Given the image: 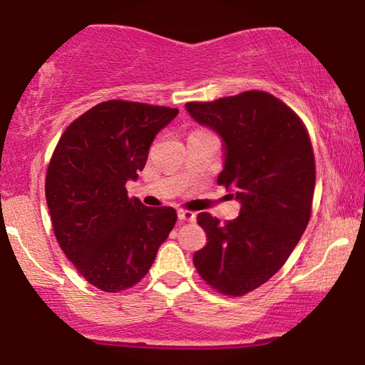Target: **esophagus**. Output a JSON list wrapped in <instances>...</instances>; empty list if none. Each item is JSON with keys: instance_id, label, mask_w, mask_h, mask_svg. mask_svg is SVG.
<instances>
[{"instance_id": "1", "label": "esophagus", "mask_w": 365, "mask_h": 365, "mask_svg": "<svg viewBox=\"0 0 365 365\" xmlns=\"http://www.w3.org/2000/svg\"><path fill=\"white\" fill-rule=\"evenodd\" d=\"M178 220H182V222H195L197 213L190 212V210H178Z\"/></svg>"}]
</instances>
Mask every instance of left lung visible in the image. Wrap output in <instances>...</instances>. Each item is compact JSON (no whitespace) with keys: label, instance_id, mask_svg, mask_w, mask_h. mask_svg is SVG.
Instances as JSON below:
<instances>
[{"label":"left lung","instance_id":"8db88e82","mask_svg":"<svg viewBox=\"0 0 365 365\" xmlns=\"http://www.w3.org/2000/svg\"><path fill=\"white\" fill-rule=\"evenodd\" d=\"M185 107L223 138L218 183L241 203L240 217L225 225L198 213L207 245L193 264L213 289L243 296L278 273L309 223L316 185L311 138L296 112L263 91Z\"/></svg>","mask_w":365,"mask_h":365}]
</instances>
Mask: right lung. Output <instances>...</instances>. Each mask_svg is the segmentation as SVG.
Segmentation results:
<instances>
[{"label": "right lung", "instance_id": "add662e5", "mask_svg": "<svg viewBox=\"0 0 365 365\" xmlns=\"http://www.w3.org/2000/svg\"><path fill=\"white\" fill-rule=\"evenodd\" d=\"M178 109L129 101L101 102L61 135L46 173L54 235L81 276L106 292L137 284L175 227L172 207H145L127 180Z\"/></svg>", "mask_w": 365, "mask_h": 365}]
</instances>
